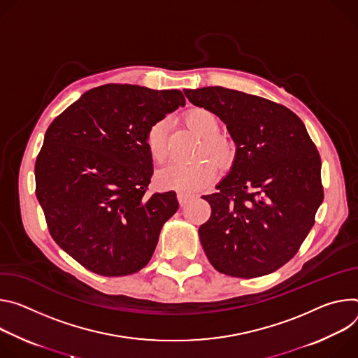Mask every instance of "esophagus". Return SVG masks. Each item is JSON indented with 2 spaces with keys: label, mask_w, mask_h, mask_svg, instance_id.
<instances>
[{
  "label": "esophagus",
  "mask_w": 358,
  "mask_h": 358,
  "mask_svg": "<svg viewBox=\"0 0 358 358\" xmlns=\"http://www.w3.org/2000/svg\"><path fill=\"white\" fill-rule=\"evenodd\" d=\"M192 199H193V194L183 193V192H179V193H178V201H179V203H180V206L187 205Z\"/></svg>",
  "instance_id": "1"
}]
</instances>
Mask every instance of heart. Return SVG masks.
<instances>
[{
  "label": "heart",
  "instance_id": "heart-1",
  "mask_svg": "<svg viewBox=\"0 0 358 358\" xmlns=\"http://www.w3.org/2000/svg\"><path fill=\"white\" fill-rule=\"evenodd\" d=\"M185 122L196 135L202 138L197 156H210L215 162L202 159L193 164H172L156 173V183L159 187L166 190L193 193L212 183L216 176L215 163L222 169L233 164L234 146L229 139L219 135V117L206 108H193L187 110ZM146 146L156 162H164L168 157L166 128L164 122H156L148 129Z\"/></svg>",
  "mask_w": 358,
  "mask_h": 358
}]
</instances>
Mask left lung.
I'll return each instance as SVG.
<instances>
[{
	"label": "left lung",
	"instance_id": "left-lung-1",
	"mask_svg": "<svg viewBox=\"0 0 358 358\" xmlns=\"http://www.w3.org/2000/svg\"><path fill=\"white\" fill-rule=\"evenodd\" d=\"M183 92L217 115L236 143L230 173L202 196L212 209L199 227L206 257L231 277L270 274L294 257L314 226L324 199L320 153L280 103L223 87Z\"/></svg>",
	"mask_w": 358,
	"mask_h": 358
}]
</instances>
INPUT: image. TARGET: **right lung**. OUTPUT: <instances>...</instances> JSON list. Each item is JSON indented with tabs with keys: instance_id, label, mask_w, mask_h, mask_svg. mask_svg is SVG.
Instances as JSON below:
<instances>
[{
	"instance_id": "1",
	"label": "right lung",
	"mask_w": 358,
	"mask_h": 358,
	"mask_svg": "<svg viewBox=\"0 0 358 358\" xmlns=\"http://www.w3.org/2000/svg\"><path fill=\"white\" fill-rule=\"evenodd\" d=\"M185 105L178 90L108 84L85 92L48 127L35 162V194L57 245L106 277L143 268L173 190L149 193L148 129Z\"/></svg>"
}]
</instances>
